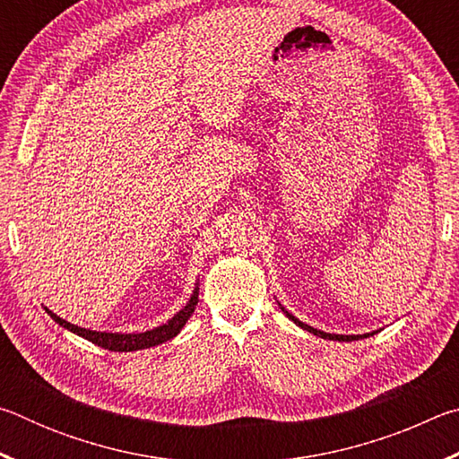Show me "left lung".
Returning a JSON list of instances; mask_svg holds the SVG:
<instances>
[{
  "label": "left lung",
  "mask_w": 459,
  "mask_h": 459,
  "mask_svg": "<svg viewBox=\"0 0 459 459\" xmlns=\"http://www.w3.org/2000/svg\"><path fill=\"white\" fill-rule=\"evenodd\" d=\"M277 299V298H275ZM277 306L281 307V312L290 317V320L295 324V325H299L301 330H306V332H309V333H314V336H320V338H324V340H336V342H354V340H362V338H368V336H375V333H378L380 330H372V332H367V333H356V336H346V333H328V332H322V330H317V328H312V325H307V324H304L301 320H298V317H295L293 314H290L287 312V309L279 304L277 301Z\"/></svg>",
  "instance_id": "obj_1"
}]
</instances>
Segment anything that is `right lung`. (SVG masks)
Wrapping results in <instances>:
<instances>
[{"instance_id":"right-lung-1","label":"right lung","mask_w":459,"mask_h":459,"mask_svg":"<svg viewBox=\"0 0 459 459\" xmlns=\"http://www.w3.org/2000/svg\"><path fill=\"white\" fill-rule=\"evenodd\" d=\"M198 290H200V283L196 281V287H194V291L190 295L188 304H186L180 309V312L174 314V317H169L166 324H161V325H158V328H153V330H145V332H137V333L135 332L134 333L97 332V330L81 328V325L62 320L60 316L50 312L48 307H44V309H46V314H48L54 322H56L58 325H62V328L76 333V336H81L84 340L92 342V344L105 348V351H111V352H134V351H143V348H152V346L164 344V342L176 338L178 333L182 332L186 322L190 320V316L194 314V309H196V306H198Z\"/></svg>"}]
</instances>
